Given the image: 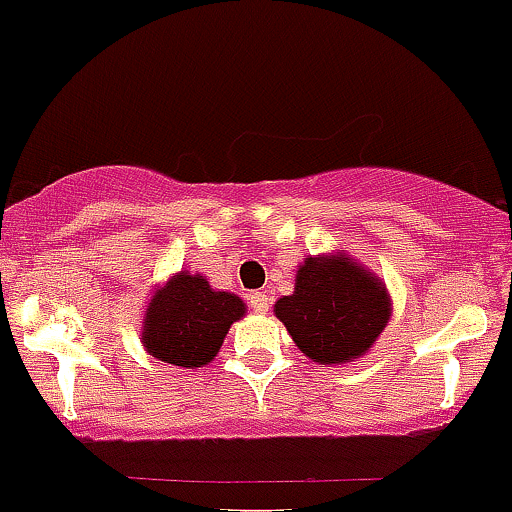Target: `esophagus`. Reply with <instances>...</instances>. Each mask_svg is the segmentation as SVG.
I'll list each match as a JSON object with an SVG mask.
<instances>
[{"label":"esophagus","instance_id":"esophagus-1","mask_svg":"<svg viewBox=\"0 0 512 512\" xmlns=\"http://www.w3.org/2000/svg\"><path fill=\"white\" fill-rule=\"evenodd\" d=\"M248 304H251V309L256 311V314H266L271 306V296L266 294V291H251V294H248Z\"/></svg>","mask_w":512,"mask_h":512}]
</instances>
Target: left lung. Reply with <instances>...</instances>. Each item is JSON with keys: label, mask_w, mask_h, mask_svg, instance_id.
<instances>
[{"label": "left lung", "mask_w": 512, "mask_h": 512, "mask_svg": "<svg viewBox=\"0 0 512 512\" xmlns=\"http://www.w3.org/2000/svg\"><path fill=\"white\" fill-rule=\"evenodd\" d=\"M296 347L319 364L354 362L382 334L392 304L382 281L344 253L306 259L294 294L274 304Z\"/></svg>", "instance_id": "obj_1"}]
</instances>
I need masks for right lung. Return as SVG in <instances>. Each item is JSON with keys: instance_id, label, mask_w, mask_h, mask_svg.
Returning <instances> with one entry per match:
<instances>
[{"instance_id": "obj_1", "label": "right lung", "mask_w": 512, "mask_h": 512, "mask_svg": "<svg viewBox=\"0 0 512 512\" xmlns=\"http://www.w3.org/2000/svg\"><path fill=\"white\" fill-rule=\"evenodd\" d=\"M246 314L236 294L211 289L201 274L180 271L150 299L143 319V347L155 359L196 369L213 362L233 321Z\"/></svg>"}]
</instances>
